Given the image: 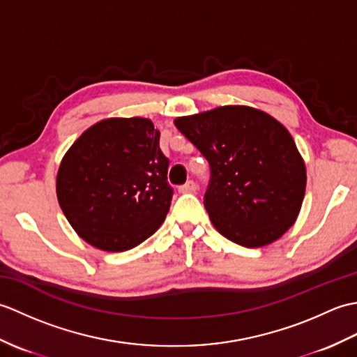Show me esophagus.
Listing matches in <instances>:
<instances>
[{"label": "esophagus", "instance_id": "34e87169", "mask_svg": "<svg viewBox=\"0 0 357 357\" xmlns=\"http://www.w3.org/2000/svg\"><path fill=\"white\" fill-rule=\"evenodd\" d=\"M181 193H195L196 192V183L195 181H187L184 185L179 187Z\"/></svg>", "mask_w": 357, "mask_h": 357}]
</instances>
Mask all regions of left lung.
Wrapping results in <instances>:
<instances>
[{
  "mask_svg": "<svg viewBox=\"0 0 357 357\" xmlns=\"http://www.w3.org/2000/svg\"><path fill=\"white\" fill-rule=\"evenodd\" d=\"M174 126L210 165L204 206L216 230L244 247L279 239L305 195V164L287 128L267 113L225 105Z\"/></svg>",
  "mask_w": 357,
  "mask_h": 357,
  "instance_id": "8db88e82",
  "label": "left lung"
}]
</instances>
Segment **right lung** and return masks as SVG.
<instances>
[{"instance_id":"add662e5","label":"right lung","mask_w":357,"mask_h":357,"mask_svg":"<svg viewBox=\"0 0 357 357\" xmlns=\"http://www.w3.org/2000/svg\"><path fill=\"white\" fill-rule=\"evenodd\" d=\"M169 164L150 119H104L64 155L56 176L59 207L90 245L130 250L150 238L169 213Z\"/></svg>"}]
</instances>
